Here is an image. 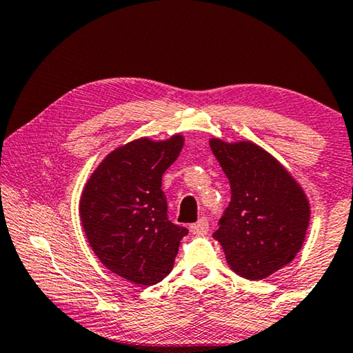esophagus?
<instances>
[{"instance_id": "obj_1", "label": "esophagus", "mask_w": 353, "mask_h": 353, "mask_svg": "<svg viewBox=\"0 0 353 353\" xmlns=\"http://www.w3.org/2000/svg\"><path fill=\"white\" fill-rule=\"evenodd\" d=\"M190 231H192L193 234H196V236L206 234L208 231H209V223H208V220H206V219H199L196 223L190 225Z\"/></svg>"}]
</instances>
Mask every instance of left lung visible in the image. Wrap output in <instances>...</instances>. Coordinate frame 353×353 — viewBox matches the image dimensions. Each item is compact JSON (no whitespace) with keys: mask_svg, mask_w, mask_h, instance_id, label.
<instances>
[{"mask_svg":"<svg viewBox=\"0 0 353 353\" xmlns=\"http://www.w3.org/2000/svg\"><path fill=\"white\" fill-rule=\"evenodd\" d=\"M210 150L231 187L215 241L236 274L261 281L301 250L311 206L301 185L265 149L250 141L212 138Z\"/></svg>","mask_w":353,"mask_h":353,"instance_id":"left-lung-1","label":"left lung"}]
</instances>
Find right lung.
I'll use <instances>...</instances> for the list:
<instances>
[{"instance_id":"right-lung-1","label":"right lung","mask_w":353,"mask_h":353,"mask_svg":"<svg viewBox=\"0 0 353 353\" xmlns=\"http://www.w3.org/2000/svg\"><path fill=\"white\" fill-rule=\"evenodd\" d=\"M183 136L134 139L99 163L79 201L83 233L114 274L149 287L174 266L188 230L168 220L161 176L177 160Z\"/></svg>"}]
</instances>
